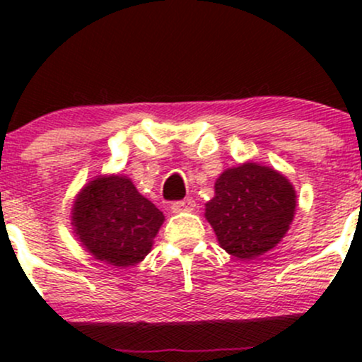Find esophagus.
<instances>
[{
	"instance_id": "34e87169",
	"label": "esophagus",
	"mask_w": 362,
	"mask_h": 362,
	"mask_svg": "<svg viewBox=\"0 0 362 362\" xmlns=\"http://www.w3.org/2000/svg\"><path fill=\"white\" fill-rule=\"evenodd\" d=\"M194 207H195V201L189 197L185 199V201L172 202L170 209H172V213H184V211H194Z\"/></svg>"
}]
</instances>
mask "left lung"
<instances>
[{"label":"left lung","mask_w":362,"mask_h":362,"mask_svg":"<svg viewBox=\"0 0 362 362\" xmlns=\"http://www.w3.org/2000/svg\"><path fill=\"white\" fill-rule=\"evenodd\" d=\"M206 219L218 242L236 259H255L281 242L296 209V192L269 167L245 163L221 173Z\"/></svg>","instance_id":"left-lung-1"}]
</instances>
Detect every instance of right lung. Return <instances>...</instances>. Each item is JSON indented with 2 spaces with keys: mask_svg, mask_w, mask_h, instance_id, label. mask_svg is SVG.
<instances>
[{
  "mask_svg": "<svg viewBox=\"0 0 362 362\" xmlns=\"http://www.w3.org/2000/svg\"><path fill=\"white\" fill-rule=\"evenodd\" d=\"M163 219V213L122 175L90 182L73 207L74 231L83 247L97 260L120 269L148 255Z\"/></svg>",
  "mask_w": 362,
  "mask_h": 362,
  "instance_id": "right-lung-1",
  "label": "right lung"
}]
</instances>
